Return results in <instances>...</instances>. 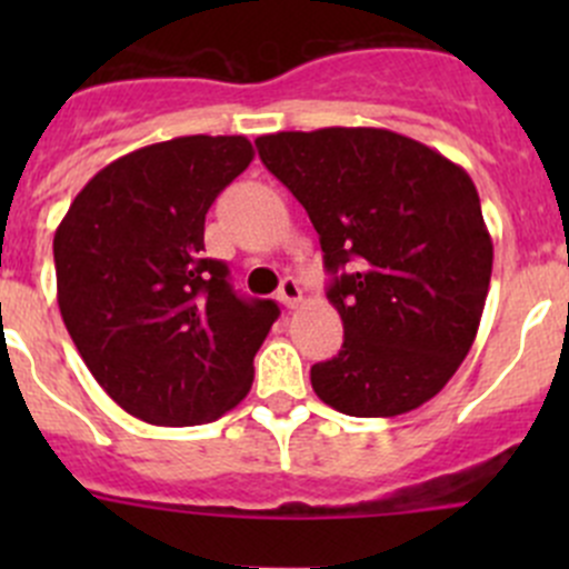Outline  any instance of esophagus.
<instances>
[{"mask_svg":"<svg viewBox=\"0 0 569 569\" xmlns=\"http://www.w3.org/2000/svg\"><path fill=\"white\" fill-rule=\"evenodd\" d=\"M278 300L283 302L286 308H297L302 302V289L300 283H297L295 278H283V283H280L278 289Z\"/></svg>","mask_w":569,"mask_h":569,"instance_id":"1","label":"esophagus"}]
</instances>
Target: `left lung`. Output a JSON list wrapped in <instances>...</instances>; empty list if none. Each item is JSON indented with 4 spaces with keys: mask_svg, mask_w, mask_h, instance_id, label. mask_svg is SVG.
<instances>
[{
    "mask_svg": "<svg viewBox=\"0 0 569 569\" xmlns=\"http://www.w3.org/2000/svg\"><path fill=\"white\" fill-rule=\"evenodd\" d=\"M258 157L306 206L343 321L311 369L325 405L393 418L438 396L473 347L492 274L479 192L435 148L375 126L278 131Z\"/></svg>",
    "mask_w": 569,
    "mask_h": 569,
    "instance_id": "1",
    "label": "left lung"
}]
</instances>
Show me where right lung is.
Wrapping results in <instances>:
<instances>
[{
  "label": "right lung",
  "instance_id": "add662e5",
  "mask_svg": "<svg viewBox=\"0 0 569 569\" xmlns=\"http://www.w3.org/2000/svg\"><path fill=\"white\" fill-rule=\"evenodd\" d=\"M256 157L250 140L176 137L99 170L54 233L62 321L109 399L157 427L226 416L278 319L203 258L206 211Z\"/></svg>",
  "mask_w": 569,
  "mask_h": 569
}]
</instances>
